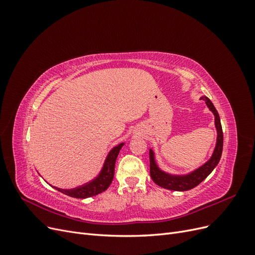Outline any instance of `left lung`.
Returning <instances> with one entry per match:
<instances>
[{
    "instance_id": "1",
    "label": "left lung",
    "mask_w": 255,
    "mask_h": 255,
    "mask_svg": "<svg viewBox=\"0 0 255 255\" xmlns=\"http://www.w3.org/2000/svg\"><path fill=\"white\" fill-rule=\"evenodd\" d=\"M201 100H204L206 105L208 106L213 114L215 115V126L217 128V143H216L215 150L211 159L200 167L197 170L192 171L186 175H172L161 171L156 165V161L154 159V152L150 149V175L153 182L158 186L169 189V190H176V191H185L195 188L196 186L201 183L205 177L208 176L214 168L218 165L221 154H222V146H223V133L221 128L220 117L218 115L217 110L215 109L214 104L207 97H202Z\"/></svg>"
}]
</instances>
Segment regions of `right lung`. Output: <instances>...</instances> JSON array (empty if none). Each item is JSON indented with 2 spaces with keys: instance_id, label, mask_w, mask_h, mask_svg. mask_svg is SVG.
<instances>
[{
  "instance_id": "obj_1",
  "label": "right lung",
  "mask_w": 255,
  "mask_h": 255,
  "mask_svg": "<svg viewBox=\"0 0 255 255\" xmlns=\"http://www.w3.org/2000/svg\"><path fill=\"white\" fill-rule=\"evenodd\" d=\"M125 143H120L118 145H116L115 148L111 150V152L107 155L105 163L103 165V168L101 172L99 173V175L90 181L89 183H86L82 185V186H79L73 189H60L57 187L56 188L58 191L63 192V194L72 197V198H78V199H85V198H89V197H94L97 196L101 192L105 191L107 188L110 187V185L113 182L114 179V174H115V164H116V159L118 157V154L122 148V145Z\"/></svg>"
}]
</instances>
